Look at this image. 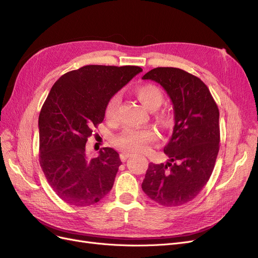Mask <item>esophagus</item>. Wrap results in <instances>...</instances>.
I'll return each instance as SVG.
<instances>
[{"mask_svg":"<svg viewBox=\"0 0 258 258\" xmlns=\"http://www.w3.org/2000/svg\"><path fill=\"white\" fill-rule=\"evenodd\" d=\"M129 157H131V154L130 153H121L120 154V160L121 161H126Z\"/></svg>","mask_w":258,"mask_h":258,"instance_id":"34e87169","label":"esophagus"}]
</instances>
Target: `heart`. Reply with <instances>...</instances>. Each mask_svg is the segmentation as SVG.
Here are the masks:
<instances>
[{"mask_svg":"<svg viewBox=\"0 0 258 258\" xmlns=\"http://www.w3.org/2000/svg\"><path fill=\"white\" fill-rule=\"evenodd\" d=\"M134 93L140 102L148 110H156L163 102L161 89L154 84L139 85L134 88ZM119 104L120 97L118 95H114L108 99L104 108V116L108 122H115L117 120ZM155 117L162 126H168L171 121L170 114L165 110L155 113ZM156 138H157L156 132L150 127L127 128L114 138V144L122 151L141 153L155 141Z\"/></svg>","mask_w":258,"mask_h":258,"instance_id":"1","label":"heart"}]
</instances>
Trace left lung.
Returning a JSON list of instances; mask_svg holds the SVG:
<instances>
[{"label":"left lung","mask_w":258,"mask_h":258,"mask_svg":"<svg viewBox=\"0 0 258 258\" xmlns=\"http://www.w3.org/2000/svg\"><path fill=\"white\" fill-rule=\"evenodd\" d=\"M143 80L160 84L173 103L174 128L166 165H148L143 191L163 207L191 201L213 172L220 151V111L207 85L177 68H156Z\"/></svg>","instance_id":"obj_1"}]
</instances>
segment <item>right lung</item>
I'll return each mask as SVG.
<instances>
[{
	"instance_id": "obj_1",
	"label": "right lung",
	"mask_w": 258,
	"mask_h": 258,
	"mask_svg": "<svg viewBox=\"0 0 258 258\" xmlns=\"http://www.w3.org/2000/svg\"><path fill=\"white\" fill-rule=\"evenodd\" d=\"M142 72L136 66H85L53 84L38 117L40 165L53 191L75 207H88L112 189L121 161L111 147L89 158L86 142L104 119L112 96Z\"/></svg>"
}]
</instances>
